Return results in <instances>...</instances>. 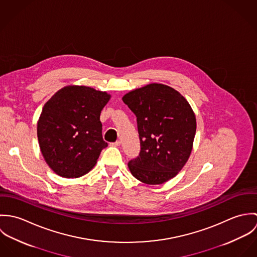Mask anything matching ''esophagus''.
Masks as SVG:
<instances>
[{
  "mask_svg": "<svg viewBox=\"0 0 257 257\" xmlns=\"http://www.w3.org/2000/svg\"><path fill=\"white\" fill-rule=\"evenodd\" d=\"M110 146L111 147H118V146H120V141H116L115 143H111Z\"/></svg>",
  "mask_w": 257,
  "mask_h": 257,
  "instance_id": "34e87169",
  "label": "esophagus"
}]
</instances>
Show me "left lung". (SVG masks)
Segmentation results:
<instances>
[{"mask_svg":"<svg viewBox=\"0 0 257 257\" xmlns=\"http://www.w3.org/2000/svg\"><path fill=\"white\" fill-rule=\"evenodd\" d=\"M122 101L137 116L141 152L127 166L138 180L164 183L182 169L191 154L196 116L183 96L163 84L128 92Z\"/></svg>","mask_w":257,"mask_h":257,"instance_id":"8db88e82","label":"left lung"}]
</instances>
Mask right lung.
I'll use <instances>...</instances> for the list:
<instances>
[{
  "mask_svg": "<svg viewBox=\"0 0 257 257\" xmlns=\"http://www.w3.org/2000/svg\"><path fill=\"white\" fill-rule=\"evenodd\" d=\"M110 98L106 92L73 85L46 102L37 121V139L45 162L57 175L78 178L95 166L108 147L100 114Z\"/></svg>",
  "mask_w": 257,
  "mask_h": 257,
  "instance_id": "right-lung-1",
  "label": "right lung"
}]
</instances>
